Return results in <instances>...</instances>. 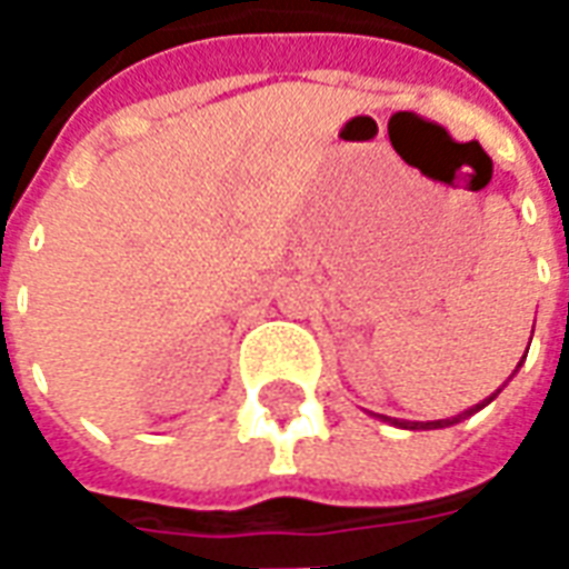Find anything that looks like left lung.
<instances>
[{"instance_id":"obj_1","label":"left lung","mask_w":569,"mask_h":569,"mask_svg":"<svg viewBox=\"0 0 569 569\" xmlns=\"http://www.w3.org/2000/svg\"><path fill=\"white\" fill-rule=\"evenodd\" d=\"M490 399H493V396H490ZM490 399H485V402H481V406L469 408V411H463V415H457V418H448V420H429V423H408V429H439V427H451V423H460V420L469 418V415H476L478 408H485V406H488ZM383 420H390V418H383ZM396 423H399V420H396Z\"/></svg>"}]
</instances>
